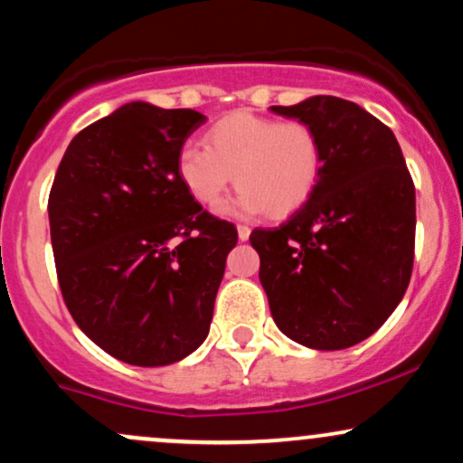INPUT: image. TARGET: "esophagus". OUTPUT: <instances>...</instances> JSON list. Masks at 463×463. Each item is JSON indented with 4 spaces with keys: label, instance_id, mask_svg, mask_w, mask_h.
Wrapping results in <instances>:
<instances>
[{
    "label": "esophagus",
    "instance_id": "obj_1",
    "mask_svg": "<svg viewBox=\"0 0 463 463\" xmlns=\"http://www.w3.org/2000/svg\"><path fill=\"white\" fill-rule=\"evenodd\" d=\"M237 235H239V239H241V241H248V239H250V228L246 224H239L237 226Z\"/></svg>",
    "mask_w": 463,
    "mask_h": 463
}]
</instances>
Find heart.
<instances>
[{
	"label": "heart",
	"mask_w": 463,
	"mask_h": 463,
	"mask_svg": "<svg viewBox=\"0 0 463 463\" xmlns=\"http://www.w3.org/2000/svg\"><path fill=\"white\" fill-rule=\"evenodd\" d=\"M178 178L202 206L220 204L231 184L239 189L231 213L272 217L296 213L322 176V146L305 121H279L237 110L204 132V150L178 154Z\"/></svg>",
	"instance_id": "1"
}]
</instances>
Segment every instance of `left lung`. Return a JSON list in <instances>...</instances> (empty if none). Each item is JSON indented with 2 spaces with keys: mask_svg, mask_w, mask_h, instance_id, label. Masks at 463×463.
I'll return each instance as SVG.
<instances>
[{
  "mask_svg": "<svg viewBox=\"0 0 463 463\" xmlns=\"http://www.w3.org/2000/svg\"><path fill=\"white\" fill-rule=\"evenodd\" d=\"M276 115L309 124L322 176L279 228H254L259 279L276 326L316 350H342L381 328L405 296L416 246V189L394 132L333 95Z\"/></svg>",
  "mask_w": 463,
  "mask_h": 463,
  "instance_id": "8db88e82",
  "label": "left lung"
}]
</instances>
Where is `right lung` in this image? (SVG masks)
<instances>
[{"label":"right lung","instance_id":"right-lung-1","mask_svg":"<svg viewBox=\"0 0 463 463\" xmlns=\"http://www.w3.org/2000/svg\"><path fill=\"white\" fill-rule=\"evenodd\" d=\"M206 117L130 102L80 130L50 191L58 285L80 331L115 359L156 368L206 339L237 228L178 178Z\"/></svg>","mask_w":463,"mask_h":463}]
</instances>
